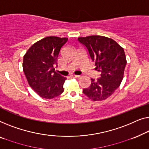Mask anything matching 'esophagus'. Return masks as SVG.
I'll return each instance as SVG.
<instances>
[{"label": "esophagus", "mask_w": 149, "mask_h": 149, "mask_svg": "<svg viewBox=\"0 0 149 149\" xmlns=\"http://www.w3.org/2000/svg\"><path fill=\"white\" fill-rule=\"evenodd\" d=\"M72 77H79V75H75V74H72L70 75Z\"/></svg>", "instance_id": "1"}]
</instances>
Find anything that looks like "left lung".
<instances>
[{
  "mask_svg": "<svg viewBox=\"0 0 149 149\" xmlns=\"http://www.w3.org/2000/svg\"><path fill=\"white\" fill-rule=\"evenodd\" d=\"M86 48L100 77L91 79V84L83 90L90 99L103 100L112 95L122 81L127 61L123 49L116 41L102 36L77 38Z\"/></svg>",
  "mask_w": 149,
  "mask_h": 149,
  "instance_id": "8db88e82",
  "label": "left lung"
}]
</instances>
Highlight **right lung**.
Listing matches in <instances>:
<instances>
[{"instance_id": "1", "label": "right lung", "mask_w": 149, "mask_h": 149, "mask_svg": "<svg viewBox=\"0 0 149 149\" xmlns=\"http://www.w3.org/2000/svg\"><path fill=\"white\" fill-rule=\"evenodd\" d=\"M68 40V38L46 37L33 44L24 56L23 70L27 80L42 98L51 99L64 91L66 77L57 74L54 67L60 50Z\"/></svg>"}]
</instances>
